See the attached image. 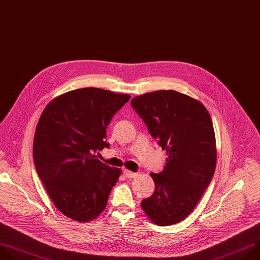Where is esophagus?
Here are the masks:
<instances>
[{
    "label": "esophagus",
    "instance_id": "obj_1",
    "mask_svg": "<svg viewBox=\"0 0 260 260\" xmlns=\"http://www.w3.org/2000/svg\"><path fill=\"white\" fill-rule=\"evenodd\" d=\"M123 173H124V175H125V177H127V178H133V177H135V176H137V173H134V172H131V171H129V170H127V169H124V171H123Z\"/></svg>",
    "mask_w": 260,
    "mask_h": 260
}]
</instances>
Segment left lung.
I'll use <instances>...</instances> for the list:
<instances>
[{
    "label": "left lung",
    "instance_id": "1",
    "mask_svg": "<svg viewBox=\"0 0 260 260\" xmlns=\"http://www.w3.org/2000/svg\"><path fill=\"white\" fill-rule=\"evenodd\" d=\"M131 106L168 155L163 171L150 174L154 191L141 208L155 224L177 223L193 210L214 175L212 120L200 101L173 90L136 96Z\"/></svg>",
    "mask_w": 260,
    "mask_h": 260
}]
</instances>
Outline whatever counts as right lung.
<instances>
[{"label": "right lung", "mask_w": 260, "mask_h": 260, "mask_svg": "<svg viewBox=\"0 0 260 260\" xmlns=\"http://www.w3.org/2000/svg\"><path fill=\"white\" fill-rule=\"evenodd\" d=\"M131 96L99 88L73 90L52 100L37 125L34 162L56 208L80 222L106 209L121 169L97 159L109 147L107 128Z\"/></svg>", "instance_id": "obj_1"}]
</instances>
